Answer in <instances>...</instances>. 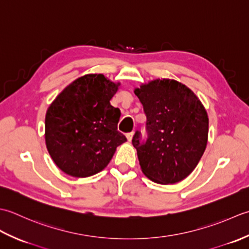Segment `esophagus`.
I'll list each match as a JSON object with an SVG mask.
<instances>
[{"instance_id":"obj_1","label":"esophagus","mask_w":249,"mask_h":249,"mask_svg":"<svg viewBox=\"0 0 249 249\" xmlns=\"http://www.w3.org/2000/svg\"><path fill=\"white\" fill-rule=\"evenodd\" d=\"M133 132H130V133H126V139H128L129 142L132 141V138H133Z\"/></svg>"}]
</instances>
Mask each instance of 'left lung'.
I'll return each instance as SVG.
<instances>
[{
	"instance_id": "1",
	"label": "left lung",
	"mask_w": 249,
	"mask_h": 249,
	"mask_svg": "<svg viewBox=\"0 0 249 249\" xmlns=\"http://www.w3.org/2000/svg\"><path fill=\"white\" fill-rule=\"evenodd\" d=\"M146 115L147 139L136 131L132 144L141 169L157 184L186 178L204 154L209 117L192 91L174 79H156L136 88Z\"/></svg>"
}]
</instances>
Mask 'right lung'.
<instances>
[{
    "label": "right lung",
    "mask_w": 249,
    "mask_h": 249,
    "mask_svg": "<svg viewBox=\"0 0 249 249\" xmlns=\"http://www.w3.org/2000/svg\"><path fill=\"white\" fill-rule=\"evenodd\" d=\"M118 86L102 74H88L70 84L50 104L45 141L50 157L65 174L99 173L126 141L117 130L120 109L109 103Z\"/></svg>",
    "instance_id": "right-lung-1"
}]
</instances>
